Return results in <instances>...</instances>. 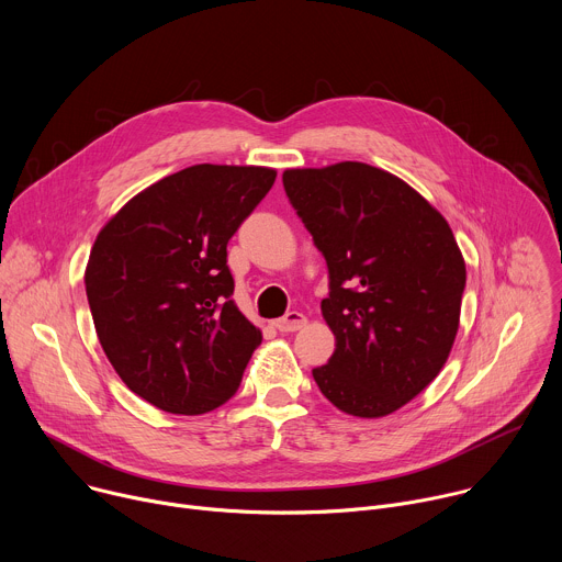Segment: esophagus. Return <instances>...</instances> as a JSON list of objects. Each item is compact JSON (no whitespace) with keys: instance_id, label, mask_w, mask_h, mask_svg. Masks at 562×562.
<instances>
[{"instance_id":"1","label":"esophagus","mask_w":562,"mask_h":562,"mask_svg":"<svg viewBox=\"0 0 562 562\" xmlns=\"http://www.w3.org/2000/svg\"><path fill=\"white\" fill-rule=\"evenodd\" d=\"M306 325V317L300 313V311H289L284 317H278L273 327L282 334H289V331H297Z\"/></svg>"}]
</instances>
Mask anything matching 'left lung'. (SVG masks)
Returning a JSON list of instances; mask_svg holds the SVG:
<instances>
[{"instance_id": "8db88e82", "label": "left lung", "mask_w": 562, "mask_h": 562, "mask_svg": "<svg viewBox=\"0 0 562 562\" xmlns=\"http://www.w3.org/2000/svg\"><path fill=\"white\" fill-rule=\"evenodd\" d=\"M284 191L329 267L336 351L313 380L358 418L405 407L445 367L464 258L447 220L405 180L362 162L286 169Z\"/></svg>"}]
</instances>
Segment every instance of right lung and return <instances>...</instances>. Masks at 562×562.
<instances>
[{
    "label": "right lung",
    "instance_id": "1",
    "mask_svg": "<svg viewBox=\"0 0 562 562\" xmlns=\"http://www.w3.org/2000/svg\"><path fill=\"white\" fill-rule=\"evenodd\" d=\"M276 169L195 165L131 198L98 233L85 284L100 345L153 407L224 405L262 342L231 300L226 245Z\"/></svg>",
    "mask_w": 562,
    "mask_h": 562
}]
</instances>
